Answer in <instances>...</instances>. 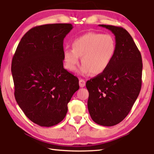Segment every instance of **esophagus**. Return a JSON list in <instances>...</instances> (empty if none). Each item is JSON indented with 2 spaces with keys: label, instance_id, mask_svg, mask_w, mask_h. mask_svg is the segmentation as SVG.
<instances>
[{
  "label": "esophagus",
  "instance_id": "1",
  "mask_svg": "<svg viewBox=\"0 0 154 154\" xmlns=\"http://www.w3.org/2000/svg\"><path fill=\"white\" fill-rule=\"evenodd\" d=\"M85 85V81L82 79H79V86L81 88H83Z\"/></svg>",
  "mask_w": 154,
  "mask_h": 154
}]
</instances>
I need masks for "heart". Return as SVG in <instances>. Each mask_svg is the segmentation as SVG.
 I'll return each mask as SVG.
<instances>
[{"label":"heart","instance_id":"b5f03b06","mask_svg":"<svg viewBox=\"0 0 154 154\" xmlns=\"http://www.w3.org/2000/svg\"><path fill=\"white\" fill-rule=\"evenodd\" d=\"M72 49H65L63 60L65 68L72 71L82 58L81 75H100L106 71L116 51V41L110 35L90 32L77 37L72 42Z\"/></svg>","mask_w":154,"mask_h":154}]
</instances>
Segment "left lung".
Masks as SVG:
<instances>
[{
  "mask_svg": "<svg viewBox=\"0 0 154 154\" xmlns=\"http://www.w3.org/2000/svg\"><path fill=\"white\" fill-rule=\"evenodd\" d=\"M116 36V51L106 71L88 80V108L92 120L113 126L126 118L139 96L142 83L141 54L126 30L99 25Z\"/></svg>",
  "mask_w": 154,
  "mask_h": 154,
  "instance_id": "obj_1",
  "label": "left lung"
}]
</instances>
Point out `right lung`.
I'll use <instances>...</instances> for the list:
<instances>
[{"label": "right lung", "instance_id": "1", "mask_svg": "<svg viewBox=\"0 0 154 154\" xmlns=\"http://www.w3.org/2000/svg\"><path fill=\"white\" fill-rule=\"evenodd\" d=\"M71 24H45L31 28L12 59L15 98L26 116L41 126L58 124L79 90V79L63 66V41Z\"/></svg>", "mask_w": 154, "mask_h": 154}]
</instances>
